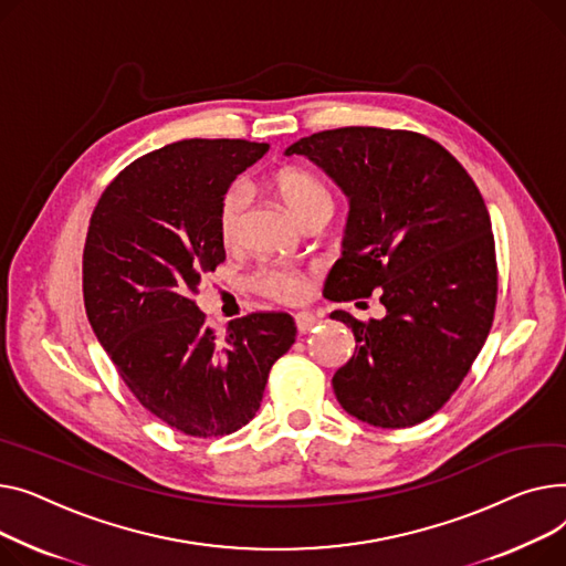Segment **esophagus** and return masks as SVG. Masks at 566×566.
Returning a JSON list of instances; mask_svg holds the SVG:
<instances>
[{"label": "esophagus", "instance_id": "obj_1", "mask_svg": "<svg viewBox=\"0 0 566 566\" xmlns=\"http://www.w3.org/2000/svg\"><path fill=\"white\" fill-rule=\"evenodd\" d=\"M317 322H319V317L313 315V313H308V311H302V313L294 315V324H296L298 334H306V331H311Z\"/></svg>", "mask_w": 566, "mask_h": 566}]
</instances>
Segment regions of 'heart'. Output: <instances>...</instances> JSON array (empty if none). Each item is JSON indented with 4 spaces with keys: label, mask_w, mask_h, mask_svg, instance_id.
<instances>
[{
    "label": "heart",
    "mask_w": 566,
    "mask_h": 566,
    "mask_svg": "<svg viewBox=\"0 0 566 566\" xmlns=\"http://www.w3.org/2000/svg\"><path fill=\"white\" fill-rule=\"evenodd\" d=\"M272 185L279 193L290 214L302 223L313 214L326 212L331 214L334 210V198H331L328 189L308 171L304 169H294V166H285V169H279L272 178ZM247 206V189L244 185L235 182L230 185L221 201H219V212H217V230L223 244H230L238 238V228L240 219ZM253 287L274 298V302L283 304H296L302 302L308 292V281L298 270L290 268H264L253 276Z\"/></svg>",
    "instance_id": "obj_1"
}]
</instances>
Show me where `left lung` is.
Listing matches in <instances>:
<instances>
[{
    "mask_svg": "<svg viewBox=\"0 0 566 566\" xmlns=\"http://www.w3.org/2000/svg\"><path fill=\"white\" fill-rule=\"evenodd\" d=\"M285 155L308 157L349 198L328 298L377 290L386 308L370 322L331 313L356 338L334 375L340 407L384 429L427 420L469 375L493 322L495 244L480 189L441 144L407 129H324Z\"/></svg>",
    "mask_w": 566,
    "mask_h": 566,
    "instance_id": "obj_1",
    "label": "left lung"
}]
</instances>
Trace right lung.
Listing matches in <instances>:
<instances>
[{
    "instance_id": "add662e5",
    "label": "right lung",
    "mask_w": 566,
    "mask_h": 566,
    "mask_svg": "<svg viewBox=\"0 0 566 566\" xmlns=\"http://www.w3.org/2000/svg\"><path fill=\"white\" fill-rule=\"evenodd\" d=\"M268 150L244 139L169 144L125 166L91 214L82 285L93 334L142 407L187 437L244 427L294 345L287 313L232 319L219 338L193 302L226 260L221 196Z\"/></svg>"
}]
</instances>
